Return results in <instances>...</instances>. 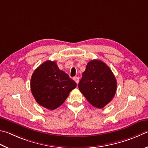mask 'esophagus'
I'll return each mask as SVG.
<instances>
[{
    "mask_svg": "<svg viewBox=\"0 0 148 148\" xmlns=\"http://www.w3.org/2000/svg\"><path fill=\"white\" fill-rule=\"evenodd\" d=\"M74 80L75 82H76V83H79V77H74Z\"/></svg>",
    "mask_w": 148,
    "mask_h": 148,
    "instance_id": "1",
    "label": "esophagus"
}]
</instances>
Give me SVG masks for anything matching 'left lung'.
I'll return each mask as SVG.
<instances>
[{
    "label": "left lung",
    "instance_id": "8db88e82",
    "mask_svg": "<svg viewBox=\"0 0 148 148\" xmlns=\"http://www.w3.org/2000/svg\"><path fill=\"white\" fill-rule=\"evenodd\" d=\"M117 83L111 70L103 61H89L83 72L78 88L89 103L101 109L114 98Z\"/></svg>",
    "mask_w": 148,
    "mask_h": 148
}]
</instances>
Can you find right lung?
Masks as SVG:
<instances>
[{"label":"right lung","mask_w":148,"mask_h":148,"mask_svg":"<svg viewBox=\"0 0 148 148\" xmlns=\"http://www.w3.org/2000/svg\"><path fill=\"white\" fill-rule=\"evenodd\" d=\"M31 91L40 106L54 110L61 106L76 83L61 71L56 61H47L35 70L31 77Z\"/></svg>","instance_id":"right-lung-1"}]
</instances>
